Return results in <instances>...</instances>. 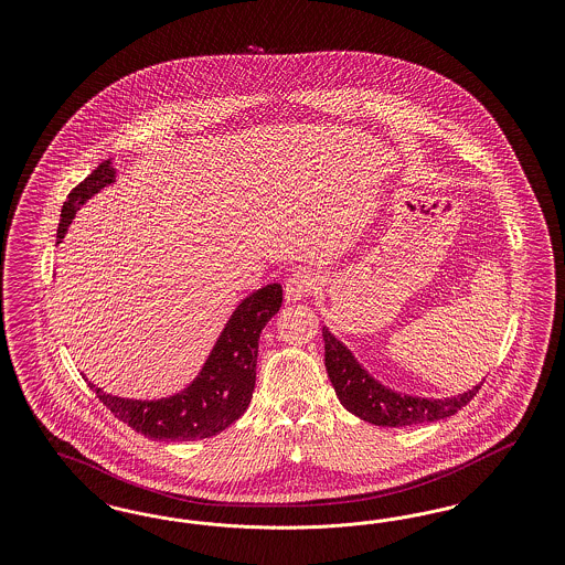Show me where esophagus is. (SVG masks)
<instances>
[{
	"instance_id": "esophagus-1",
	"label": "esophagus",
	"mask_w": 565,
	"mask_h": 565,
	"mask_svg": "<svg viewBox=\"0 0 565 565\" xmlns=\"http://www.w3.org/2000/svg\"><path fill=\"white\" fill-rule=\"evenodd\" d=\"M318 286V277L311 275L309 270H296L288 279H286V298L288 300H300L302 296L309 295L311 290H316Z\"/></svg>"
}]
</instances>
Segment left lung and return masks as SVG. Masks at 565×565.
Segmentation results:
<instances>
[{"label": "left lung", "mask_w": 565, "mask_h": 565, "mask_svg": "<svg viewBox=\"0 0 565 565\" xmlns=\"http://www.w3.org/2000/svg\"><path fill=\"white\" fill-rule=\"evenodd\" d=\"M322 337L326 371L339 401L355 417L381 428L417 426V424H428V422L451 417L459 408L470 403L483 385L481 381L479 385H475L472 390L459 396L438 398V401L398 394L369 375L358 364L353 353L328 328H323Z\"/></svg>", "instance_id": "8db88e82"}]
</instances>
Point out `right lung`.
<instances>
[{
	"instance_id": "1",
	"label": "right lung",
	"mask_w": 565,
	"mask_h": 565,
	"mask_svg": "<svg viewBox=\"0 0 565 565\" xmlns=\"http://www.w3.org/2000/svg\"><path fill=\"white\" fill-rule=\"evenodd\" d=\"M116 180L111 162L104 161L67 194L61 207L56 243L65 237L74 215L93 194ZM281 307V286L269 284L243 298L220 332L214 350L189 387L161 401H131L106 394L90 385L97 398L120 422L152 440L210 438L237 422L252 401L256 385V358L263 328Z\"/></svg>"
}]
</instances>
